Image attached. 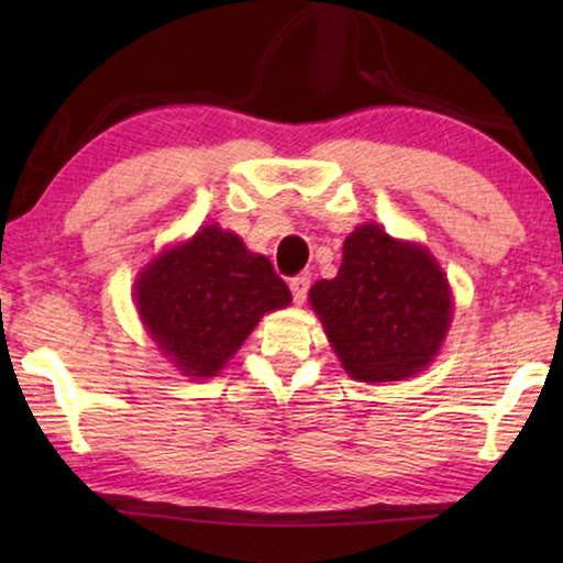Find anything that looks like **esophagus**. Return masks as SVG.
Wrapping results in <instances>:
<instances>
[{"label":"esophagus","instance_id":"34e87169","mask_svg":"<svg viewBox=\"0 0 563 563\" xmlns=\"http://www.w3.org/2000/svg\"><path fill=\"white\" fill-rule=\"evenodd\" d=\"M308 288H310V275L308 273H300L290 278V290H292V300L302 305L305 298H308Z\"/></svg>","mask_w":563,"mask_h":563}]
</instances>
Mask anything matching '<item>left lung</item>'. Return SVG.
I'll return each mask as SVG.
<instances>
[{
	"instance_id": "8db88e82",
	"label": "left lung",
	"mask_w": 563,
	"mask_h": 563,
	"mask_svg": "<svg viewBox=\"0 0 563 563\" xmlns=\"http://www.w3.org/2000/svg\"><path fill=\"white\" fill-rule=\"evenodd\" d=\"M310 305L352 379L395 383L440 352L452 292L430 251L387 235L377 223L352 231L332 280L310 288Z\"/></svg>"
}]
</instances>
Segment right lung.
I'll use <instances>...</instances> for the list:
<instances>
[{
    "instance_id": "add662e5",
    "label": "right lung",
    "mask_w": 563,
    "mask_h": 563,
    "mask_svg": "<svg viewBox=\"0 0 563 563\" xmlns=\"http://www.w3.org/2000/svg\"><path fill=\"white\" fill-rule=\"evenodd\" d=\"M133 295L156 347L188 377H216L265 312L292 300L273 263L218 225L151 261Z\"/></svg>"
}]
</instances>
